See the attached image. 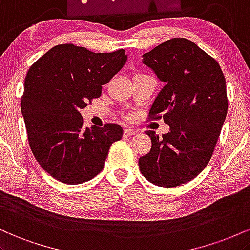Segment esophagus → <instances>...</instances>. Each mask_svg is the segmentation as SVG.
Listing matches in <instances>:
<instances>
[{
  "mask_svg": "<svg viewBox=\"0 0 250 250\" xmlns=\"http://www.w3.org/2000/svg\"><path fill=\"white\" fill-rule=\"evenodd\" d=\"M138 133L136 130H132V128H125L124 130V134L126 137H131V136H136Z\"/></svg>",
  "mask_w": 250,
  "mask_h": 250,
  "instance_id": "obj_1",
  "label": "esophagus"
}]
</instances>
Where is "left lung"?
<instances>
[{
  "instance_id": "8db88e82",
  "label": "left lung",
  "mask_w": 250,
  "mask_h": 250,
  "mask_svg": "<svg viewBox=\"0 0 250 250\" xmlns=\"http://www.w3.org/2000/svg\"><path fill=\"white\" fill-rule=\"evenodd\" d=\"M143 63L165 83L148 116L163 118L170 131L161 139L146 131L152 146L139 158L140 172L158 187L181 186L200 175L211 158L228 111L226 79L214 58L183 38L145 53Z\"/></svg>"
}]
</instances>
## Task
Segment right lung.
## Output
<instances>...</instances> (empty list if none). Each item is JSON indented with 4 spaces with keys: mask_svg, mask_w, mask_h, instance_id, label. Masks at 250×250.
Returning <instances> with one entry per match:
<instances>
[{
    "mask_svg": "<svg viewBox=\"0 0 250 250\" xmlns=\"http://www.w3.org/2000/svg\"><path fill=\"white\" fill-rule=\"evenodd\" d=\"M124 49L93 53L58 44L28 71L21 98L28 142L46 172L64 184L87 182L103 170L111 145L123 137L118 124L83 127L80 110L102 94L123 68Z\"/></svg>",
    "mask_w": 250,
    "mask_h": 250,
    "instance_id": "add662e5",
    "label": "right lung"
}]
</instances>
